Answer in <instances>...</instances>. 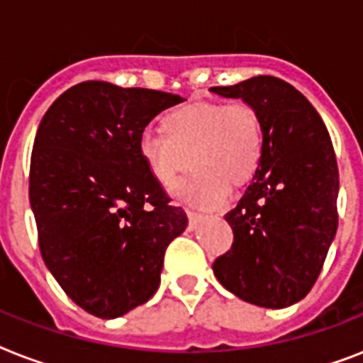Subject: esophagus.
Masks as SVG:
<instances>
[{
	"label": "esophagus",
	"instance_id": "34e87169",
	"mask_svg": "<svg viewBox=\"0 0 363 363\" xmlns=\"http://www.w3.org/2000/svg\"><path fill=\"white\" fill-rule=\"evenodd\" d=\"M186 215H188V220H190V230H196L203 216L198 215V213H194V211H186Z\"/></svg>",
	"mask_w": 363,
	"mask_h": 363
}]
</instances>
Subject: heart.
<instances>
[{
    "instance_id": "b5f03b06",
    "label": "heart",
    "mask_w": 363,
    "mask_h": 363,
    "mask_svg": "<svg viewBox=\"0 0 363 363\" xmlns=\"http://www.w3.org/2000/svg\"><path fill=\"white\" fill-rule=\"evenodd\" d=\"M164 130L145 128L137 148L160 186H171L188 165L194 171L175 186L177 198L203 209L226 203L230 184L256 173L265 150L262 116L250 104L196 101L165 116Z\"/></svg>"
}]
</instances>
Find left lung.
<instances>
[{
    "label": "left lung",
    "instance_id": "left-lung-1",
    "mask_svg": "<svg viewBox=\"0 0 363 363\" xmlns=\"http://www.w3.org/2000/svg\"><path fill=\"white\" fill-rule=\"evenodd\" d=\"M211 92L256 107L265 131L252 184L226 215L233 245L213 271L242 301L284 309L309 294L337 232L339 171L330 133L309 99L277 77Z\"/></svg>",
    "mask_w": 363,
    "mask_h": 363
}]
</instances>
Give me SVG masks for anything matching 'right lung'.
I'll list each match as a JSON object with an SVG mask.
<instances>
[{"mask_svg":"<svg viewBox=\"0 0 363 363\" xmlns=\"http://www.w3.org/2000/svg\"><path fill=\"white\" fill-rule=\"evenodd\" d=\"M181 96L104 81L75 84L45 113L31 152L39 248L64 292L99 318L152 298L165 248L186 230L148 173L137 139Z\"/></svg>","mask_w":363,"mask_h":363,"instance_id":"1","label":"right lung"}]
</instances>
